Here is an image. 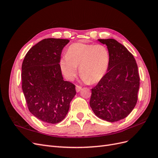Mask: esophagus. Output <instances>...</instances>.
<instances>
[{"mask_svg":"<svg viewBox=\"0 0 158 158\" xmlns=\"http://www.w3.org/2000/svg\"><path fill=\"white\" fill-rule=\"evenodd\" d=\"M81 89H82V87L80 86V85H76V92H80Z\"/></svg>","mask_w":158,"mask_h":158,"instance_id":"obj_1","label":"esophagus"}]
</instances>
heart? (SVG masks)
Instances as JSON below:
<instances>
[{
    "mask_svg": "<svg viewBox=\"0 0 158 158\" xmlns=\"http://www.w3.org/2000/svg\"><path fill=\"white\" fill-rule=\"evenodd\" d=\"M109 60L106 46L79 42L69 47L66 55L60 60V67L65 78L73 80L80 66V73L84 82L97 83L106 74Z\"/></svg>",
    "mask_w": 158,
    "mask_h": 158,
    "instance_id": "heart-1",
    "label": "heart"
}]
</instances>
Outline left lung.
<instances>
[{"instance_id": "8db88e82", "label": "left lung", "mask_w": 158, "mask_h": 158, "mask_svg": "<svg viewBox=\"0 0 158 158\" xmlns=\"http://www.w3.org/2000/svg\"><path fill=\"white\" fill-rule=\"evenodd\" d=\"M98 41L107 45L110 60L106 74L92 89L89 106L98 117L113 123L135 108L140 77L135 59L125 46L113 39Z\"/></svg>"}]
</instances>
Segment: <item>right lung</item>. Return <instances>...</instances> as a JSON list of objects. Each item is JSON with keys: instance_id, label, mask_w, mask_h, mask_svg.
<instances>
[{"instance_id": "obj_1", "label": "right lung", "mask_w": 158, "mask_h": 158, "mask_svg": "<svg viewBox=\"0 0 158 158\" xmlns=\"http://www.w3.org/2000/svg\"><path fill=\"white\" fill-rule=\"evenodd\" d=\"M69 40L48 38L33 46L22 66V90L30 113L51 124L65 118L75 96V85L64 81L60 67L62 50Z\"/></svg>"}]
</instances>
